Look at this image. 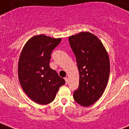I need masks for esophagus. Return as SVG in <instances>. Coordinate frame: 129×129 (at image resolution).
I'll list each match as a JSON object with an SVG mask.
<instances>
[{"label":"esophagus","mask_w":129,"mask_h":129,"mask_svg":"<svg viewBox=\"0 0 129 129\" xmlns=\"http://www.w3.org/2000/svg\"><path fill=\"white\" fill-rule=\"evenodd\" d=\"M65 80H66V83L68 84V78L67 77H66L65 78Z\"/></svg>","instance_id":"obj_1"}]
</instances>
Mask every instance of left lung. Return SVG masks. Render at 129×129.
Here are the masks:
<instances>
[{"mask_svg": "<svg viewBox=\"0 0 129 129\" xmlns=\"http://www.w3.org/2000/svg\"><path fill=\"white\" fill-rule=\"evenodd\" d=\"M79 72V86L74 99L84 107L93 105L104 93L110 76V59L97 36L82 32L69 37Z\"/></svg>", "mask_w": 129, "mask_h": 129, "instance_id": "obj_1", "label": "left lung"}]
</instances>
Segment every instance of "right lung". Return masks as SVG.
I'll return each instance as SVG.
<instances>
[{"label":"right lung","mask_w":129,"mask_h":129,"mask_svg":"<svg viewBox=\"0 0 129 129\" xmlns=\"http://www.w3.org/2000/svg\"><path fill=\"white\" fill-rule=\"evenodd\" d=\"M61 38L44 34L29 38L19 56L18 78L21 88L32 101L38 104L51 103L65 80L49 66L52 51Z\"/></svg>","instance_id":"right-lung-1"}]
</instances>
